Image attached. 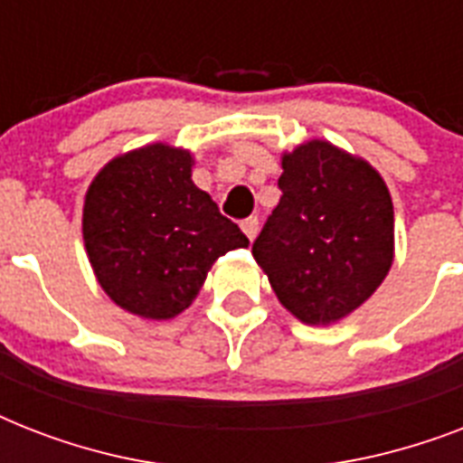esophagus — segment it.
I'll use <instances>...</instances> for the list:
<instances>
[{
	"label": "esophagus",
	"mask_w": 463,
	"mask_h": 463,
	"mask_svg": "<svg viewBox=\"0 0 463 463\" xmlns=\"http://www.w3.org/2000/svg\"><path fill=\"white\" fill-rule=\"evenodd\" d=\"M240 228H242V232H245L247 238L254 240V238H257V232H260V218H257V216L245 218V221L240 223Z\"/></svg>",
	"instance_id": "obj_1"
}]
</instances>
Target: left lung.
<instances>
[{
    "mask_svg": "<svg viewBox=\"0 0 463 463\" xmlns=\"http://www.w3.org/2000/svg\"><path fill=\"white\" fill-rule=\"evenodd\" d=\"M281 202L252 245L271 288L305 324L365 303L394 260V206L365 160L326 141L283 156Z\"/></svg>",
    "mask_w": 463,
    "mask_h": 463,
    "instance_id": "obj_1",
    "label": "left lung"
}]
</instances>
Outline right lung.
<instances>
[{
	"mask_svg": "<svg viewBox=\"0 0 463 463\" xmlns=\"http://www.w3.org/2000/svg\"><path fill=\"white\" fill-rule=\"evenodd\" d=\"M83 242L105 293L148 319L189 307L211 264L250 245L192 182V156L163 144L98 173L83 206Z\"/></svg>",
	"mask_w": 463,
	"mask_h": 463,
	"instance_id": "right-lung-1",
	"label": "right lung"
}]
</instances>
